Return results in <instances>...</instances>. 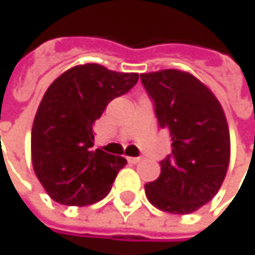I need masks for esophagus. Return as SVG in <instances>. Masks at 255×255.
Wrapping results in <instances>:
<instances>
[{
  "mask_svg": "<svg viewBox=\"0 0 255 255\" xmlns=\"http://www.w3.org/2000/svg\"><path fill=\"white\" fill-rule=\"evenodd\" d=\"M128 160H129L130 163H139L142 159H141V157H128Z\"/></svg>",
  "mask_w": 255,
  "mask_h": 255,
  "instance_id": "34e87169",
  "label": "esophagus"
}]
</instances>
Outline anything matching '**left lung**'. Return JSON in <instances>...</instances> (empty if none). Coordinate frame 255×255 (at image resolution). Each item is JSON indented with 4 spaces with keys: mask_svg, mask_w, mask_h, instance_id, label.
I'll return each mask as SVG.
<instances>
[{
    "mask_svg": "<svg viewBox=\"0 0 255 255\" xmlns=\"http://www.w3.org/2000/svg\"><path fill=\"white\" fill-rule=\"evenodd\" d=\"M162 129H169L172 153L160 162L157 180L145 184L151 205L190 214L220 190L230 159L224 111L214 93L189 72L163 69L141 74Z\"/></svg>",
    "mask_w": 255,
    "mask_h": 255,
    "instance_id": "left-lung-1",
    "label": "left lung"
}]
</instances>
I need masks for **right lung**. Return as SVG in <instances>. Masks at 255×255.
<instances>
[{
	"label": "right lung",
	"mask_w": 255,
	"mask_h": 255,
	"mask_svg": "<svg viewBox=\"0 0 255 255\" xmlns=\"http://www.w3.org/2000/svg\"><path fill=\"white\" fill-rule=\"evenodd\" d=\"M138 77L86 64L65 71L49 86L34 119L31 154L37 178L55 202L86 206L110 193L126 159L92 148L93 123Z\"/></svg>",
	"instance_id": "right-lung-1"
}]
</instances>
